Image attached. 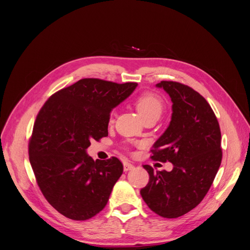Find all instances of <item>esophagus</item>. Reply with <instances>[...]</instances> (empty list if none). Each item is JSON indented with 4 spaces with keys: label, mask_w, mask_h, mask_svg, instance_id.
<instances>
[{
    "label": "esophagus",
    "mask_w": 250,
    "mask_h": 250,
    "mask_svg": "<svg viewBox=\"0 0 250 250\" xmlns=\"http://www.w3.org/2000/svg\"><path fill=\"white\" fill-rule=\"evenodd\" d=\"M123 166H124V171L125 172L130 171V170H132L134 168V166L132 164H130V163H128V162H124Z\"/></svg>",
    "instance_id": "34e87169"
}]
</instances>
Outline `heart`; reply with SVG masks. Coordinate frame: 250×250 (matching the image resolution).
<instances>
[{
    "label": "heart",
    "instance_id": "1",
    "mask_svg": "<svg viewBox=\"0 0 250 250\" xmlns=\"http://www.w3.org/2000/svg\"><path fill=\"white\" fill-rule=\"evenodd\" d=\"M135 108L144 121L149 118L158 119L164 111L165 104L158 95L154 93H146L140 96L135 101Z\"/></svg>",
    "mask_w": 250,
    "mask_h": 250
}]
</instances>
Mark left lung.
<instances>
[{"mask_svg":"<svg viewBox=\"0 0 250 250\" xmlns=\"http://www.w3.org/2000/svg\"><path fill=\"white\" fill-rule=\"evenodd\" d=\"M172 101V117L167 129L153 145V161L170 162V172L143 166L149 183L141 190L151 210L164 218L187 214L202 201L221 165V132L208 101L190 86L161 81Z\"/></svg>","mask_w":250,"mask_h":250,"instance_id":"8db88e82","label":"left lung"}]
</instances>
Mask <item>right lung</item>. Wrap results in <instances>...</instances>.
I'll list each match as a JSON object with an SVG mask.
<instances>
[{"mask_svg":"<svg viewBox=\"0 0 250 250\" xmlns=\"http://www.w3.org/2000/svg\"><path fill=\"white\" fill-rule=\"evenodd\" d=\"M137 86L81 79L52 95L37 115L30 164L44 198L64 217L87 220L107 204L123 165L117 157L94 161L86 149L92 140L107 137L112 108Z\"/></svg>","mask_w":250,"mask_h":250,"instance_id":"obj_1","label":"right lung"}]
</instances>
